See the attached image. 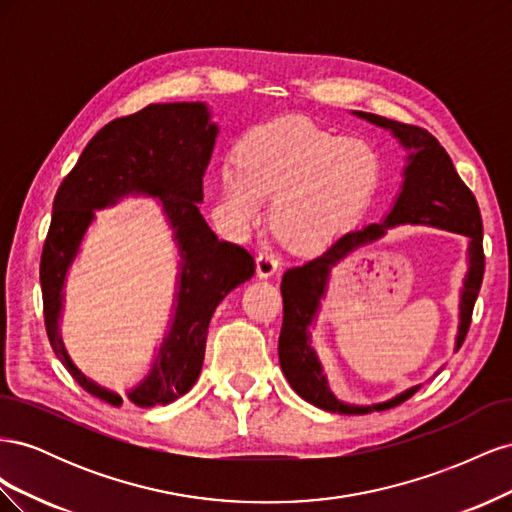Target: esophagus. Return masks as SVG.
<instances>
[{"label": "esophagus", "instance_id": "1", "mask_svg": "<svg viewBox=\"0 0 512 512\" xmlns=\"http://www.w3.org/2000/svg\"><path fill=\"white\" fill-rule=\"evenodd\" d=\"M280 258H277L271 250H262L256 258V271L260 277H271L277 269H280Z\"/></svg>", "mask_w": 512, "mask_h": 512}]
</instances>
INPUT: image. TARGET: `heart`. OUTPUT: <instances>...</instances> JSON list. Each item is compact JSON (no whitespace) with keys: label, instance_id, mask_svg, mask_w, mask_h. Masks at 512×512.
I'll return each mask as SVG.
<instances>
[{"label":"heart","instance_id":"obj_1","mask_svg":"<svg viewBox=\"0 0 512 512\" xmlns=\"http://www.w3.org/2000/svg\"><path fill=\"white\" fill-rule=\"evenodd\" d=\"M224 200L239 220L273 196L271 228L292 245H314L359 209L378 179V156L363 138L335 136L307 119H282L247 132L235 151Z\"/></svg>","mask_w":512,"mask_h":512}]
</instances>
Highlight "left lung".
<instances>
[{"label":"left lung","instance_id":"left-lung-1","mask_svg":"<svg viewBox=\"0 0 512 512\" xmlns=\"http://www.w3.org/2000/svg\"><path fill=\"white\" fill-rule=\"evenodd\" d=\"M356 115L376 123L380 128L391 130L397 141L410 151L406 160L408 166L404 168V185H401V192L384 222L367 224L359 230L346 232V235L333 241L320 256L284 273V322L280 333V346H277V350H280L282 371L292 389L305 401H309V404L337 414L380 412L399 406L401 401H406L418 391V386H412V389L401 395L374 406H350L339 401L329 391L318 356L314 348L309 346V324L314 322L318 314L320 299L327 292L329 273L339 260L356 250V247L380 239L382 235H386V230L399 224H427L466 235L470 239V267L461 290L459 331L455 339L457 350L468 335L472 309L485 273L483 220H480L478 203L468 185L457 175L453 160L448 158L444 147L436 141V136H431L427 130L418 126H408V123L386 119L374 113L356 111Z\"/></svg>","mask_w":512,"mask_h":512}]
</instances>
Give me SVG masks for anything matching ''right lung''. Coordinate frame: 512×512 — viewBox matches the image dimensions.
<instances>
[{
  "label": "right lung",
  "mask_w": 512,
  "mask_h": 512,
  "mask_svg": "<svg viewBox=\"0 0 512 512\" xmlns=\"http://www.w3.org/2000/svg\"><path fill=\"white\" fill-rule=\"evenodd\" d=\"M215 136L218 126L209 121L203 102L149 104L134 115L106 123L87 143L55 194L40 258L46 335L70 376L111 406H121L123 399L85 378L61 342V290L68 267L94 222L96 209L113 207L130 194L160 200L181 256L177 307L151 371L128 393V399L151 408L166 406L188 393L203 367L215 307L256 271L252 254L241 245L220 241L198 211Z\"/></svg>",
  "instance_id": "right-lung-1"
}]
</instances>
